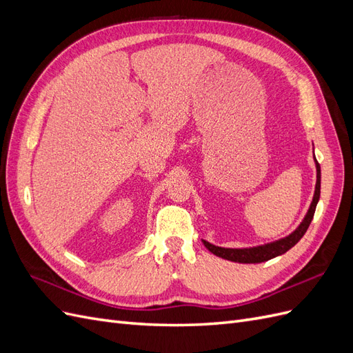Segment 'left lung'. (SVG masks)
Returning <instances> with one entry per match:
<instances>
[{"label":"left lung","instance_id":"8db88e82","mask_svg":"<svg viewBox=\"0 0 353 353\" xmlns=\"http://www.w3.org/2000/svg\"><path fill=\"white\" fill-rule=\"evenodd\" d=\"M319 193H321V169H319V163L316 162V185H315V194L314 200L311 203V208H309L303 222L299 225V228L292 232L290 236L279 240L275 243H270L265 245H259V248H252V249H225V248H218V245H213L208 241L203 240V244L206 245V249L212 252L213 254L219 256L222 259L232 261V262H240V263H261L265 261H270L275 256H280L290 250L293 245L303 237V234L311 225V221L314 218V213L316 209V203L319 200Z\"/></svg>","mask_w":353,"mask_h":353}]
</instances>
